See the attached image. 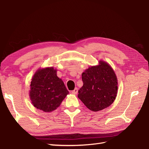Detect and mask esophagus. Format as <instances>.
Returning a JSON list of instances; mask_svg holds the SVG:
<instances>
[{"mask_svg": "<svg viewBox=\"0 0 149 149\" xmlns=\"http://www.w3.org/2000/svg\"><path fill=\"white\" fill-rule=\"evenodd\" d=\"M71 93H73V94H77V93H78V88H75L73 90V91H71Z\"/></svg>", "mask_w": 149, "mask_h": 149, "instance_id": "esophagus-1", "label": "esophagus"}]
</instances>
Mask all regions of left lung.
Listing matches in <instances>:
<instances>
[{"instance_id": "1", "label": "left lung", "mask_w": 149, "mask_h": 149, "mask_svg": "<svg viewBox=\"0 0 149 149\" xmlns=\"http://www.w3.org/2000/svg\"><path fill=\"white\" fill-rule=\"evenodd\" d=\"M83 86L78 91V98L91 111L96 112L111 105L118 93V79L107 63L89 67L82 74Z\"/></svg>"}]
</instances>
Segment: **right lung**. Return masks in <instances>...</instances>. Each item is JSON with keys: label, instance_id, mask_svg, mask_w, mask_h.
I'll return each mask as SVG.
<instances>
[{"label": "right lung", "instance_id": "obj_1", "mask_svg": "<svg viewBox=\"0 0 149 149\" xmlns=\"http://www.w3.org/2000/svg\"><path fill=\"white\" fill-rule=\"evenodd\" d=\"M30 100L37 109L49 112L60 106L69 91L53 67L40 69L31 81Z\"/></svg>", "mask_w": 149, "mask_h": 149}]
</instances>
